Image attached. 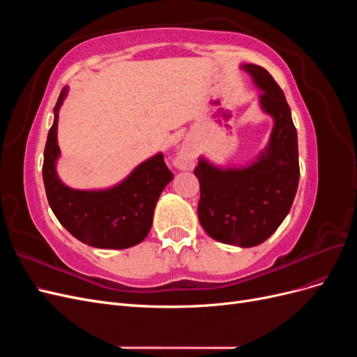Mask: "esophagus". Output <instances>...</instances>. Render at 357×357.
Segmentation results:
<instances>
[{"label":"esophagus","mask_w":357,"mask_h":357,"mask_svg":"<svg viewBox=\"0 0 357 357\" xmlns=\"http://www.w3.org/2000/svg\"><path fill=\"white\" fill-rule=\"evenodd\" d=\"M193 159H195V155H193L192 150L189 147H183L177 158V167L188 169L193 165Z\"/></svg>","instance_id":"esophagus-1"}]
</instances>
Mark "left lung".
Masks as SVG:
<instances>
[{
    "label": "left lung",
    "mask_w": 357,
    "mask_h": 357,
    "mask_svg": "<svg viewBox=\"0 0 357 357\" xmlns=\"http://www.w3.org/2000/svg\"><path fill=\"white\" fill-rule=\"evenodd\" d=\"M264 92L261 104L274 117L271 142L253 165L219 169L199 160L198 218L211 238L253 247L271 236L290 211L299 181L298 135L282 88L265 68L243 67Z\"/></svg>",
    "instance_id": "8db88e82"
}]
</instances>
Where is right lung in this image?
<instances>
[{"label":"right lung","instance_id":"1","mask_svg":"<svg viewBox=\"0 0 357 357\" xmlns=\"http://www.w3.org/2000/svg\"><path fill=\"white\" fill-rule=\"evenodd\" d=\"M66 93L63 89L56 101L55 122L47 135L43 162V180L52 211L73 236L91 247L128 248L142 243L152 228L159 195L174 174L168 169L164 155H156L109 190H73L62 185L55 162L59 155L58 112Z\"/></svg>","mask_w":357,"mask_h":357}]
</instances>
